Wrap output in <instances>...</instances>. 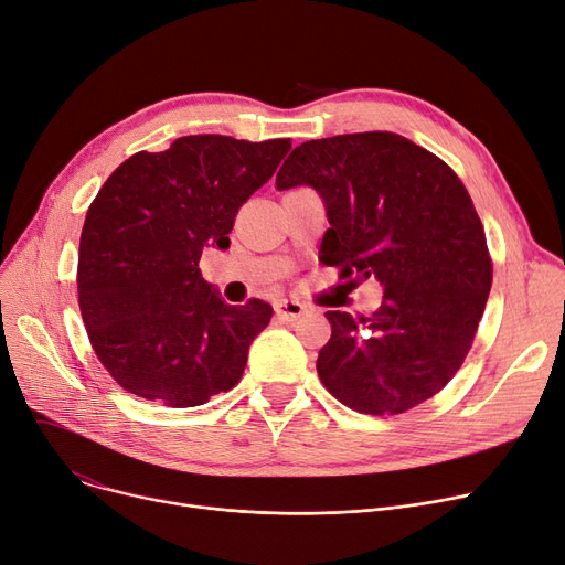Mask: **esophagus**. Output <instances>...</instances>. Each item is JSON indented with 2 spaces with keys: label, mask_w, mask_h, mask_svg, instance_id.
Wrapping results in <instances>:
<instances>
[{
  "label": "esophagus",
  "mask_w": 565,
  "mask_h": 565,
  "mask_svg": "<svg viewBox=\"0 0 565 565\" xmlns=\"http://www.w3.org/2000/svg\"><path fill=\"white\" fill-rule=\"evenodd\" d=\"M275 313H277V318H281L286 322H295L307 313V307L298 300H277L275 302Z\"/></svg>",
  "instance_id": "34e87169"
}]
</instances>
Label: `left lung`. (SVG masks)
Listing matches in <instances>:
<instances>
[{"label": "left lung", "instance_id": "8db88e82", "mask_svg": "<svg viewBox=\"0 0 565 565\" xmlns=\"http://www.w3.org/2000/svg\"><path fill=\"white\" fill-rule=\"evenodd\" d=\"M311 185L330 228L320 260L341 279L375 277L369 318L328 311L332 339L318 377L362 414H401L433 398L462 366L492 286L483 224L456 171L396 132L300 143L277 190Z\"/></svg>", "mask_w": 565, "mask_h": 565}]
</instances>
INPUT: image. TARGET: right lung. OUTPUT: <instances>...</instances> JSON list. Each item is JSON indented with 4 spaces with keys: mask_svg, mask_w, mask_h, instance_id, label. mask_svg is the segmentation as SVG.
I'll return each instance as SVG.
<instances>
[{
    "mask_svg": "<svg viewBox=\"0 0 565 565\" xmlns=\"http://www.w3.org/2000/svg\"><path fill=\"white\" fill-rule=\"evenodd\" d=\"M288 151L290 139L181 137L118 164L88 205L79 311L100 364L126 392L194 407L241 382L273 307L226 305L199 260L207 245L228 247L241 205Z\"/></svg>",
    "mask_w": 565,
    "mask_h": 565,
    "instance_id": "obj_1",
    "label": "right lung"
}]
</instances>
